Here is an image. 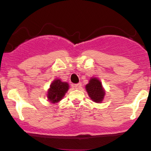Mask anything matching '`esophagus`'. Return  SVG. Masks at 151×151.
<instances>
[{"label":"esophagus","instance_id":"obj_1","mask_svg":"<svg viewBox=\"0 0 151 151\" xmlns=\"http://www.w3.org/2000/svg\"><path fill=\"white\" fill-rule=\"evenodd\" d=\"M74 87L75 88V89H80V88L81 87V83H78V84H74Z\"/></svg>","mask_w":151,"mask_h":151}]
</instances>
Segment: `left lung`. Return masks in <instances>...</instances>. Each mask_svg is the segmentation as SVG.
I'll return each mask as SVG.
<instances>
[{
    "instance_id": "1",
    "label": "left lung",
    "mask_w": 151,
    "mask_h": 151,
    "mask_svg": "<svg viewBox=\"0 0 151 151\" xmlns=\"http://www.w3.org/2000/svg\"><path fill=\"white\" fill-rule=\"evenodd\" d=\"M85 89L88 95L96 103H101L105 96V90L104 89L101 81L96 77H91L89 83L86 84Z\"/></svg>"
}]
</instances>
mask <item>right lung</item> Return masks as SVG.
Here are the masks:
<instances>
[{
    "label": "right lung",
    "instance_id": "right-lung-1",
    "mask_svg": "<svg viewBox=\"0 0 151 151\" xmlns=\"http://www.w3.org/2000/svg\"><path fill=\"white\" fill-rule=\"evenodd\" d=\"M69 86L68 83L62 81L60 79H55L52 84H50V88L47 90V97L48 101L51 103H58L65 96V93L68 91Z\"/></svg>",
    "mask_w": 151,
    "mask_h": 151
}]
</instances>
